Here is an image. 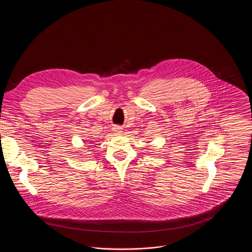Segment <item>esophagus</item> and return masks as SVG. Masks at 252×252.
<instances>
[{"label": "esophagus", "instance_id": "esophagus-1", "mask_svg": "<svg viewBox=\"0 0 252 252\" xmlns=\"http://www.w3.org/2000/svg\"><path fill=\"white\" fill-rule=\"evenodd\" d=\"M114 131L119 134V133H121V132H122V127H120V126H116V127L114 128Z\"/></svg>", "mask_w": 252, "mask_h": 252}]
</instances>
